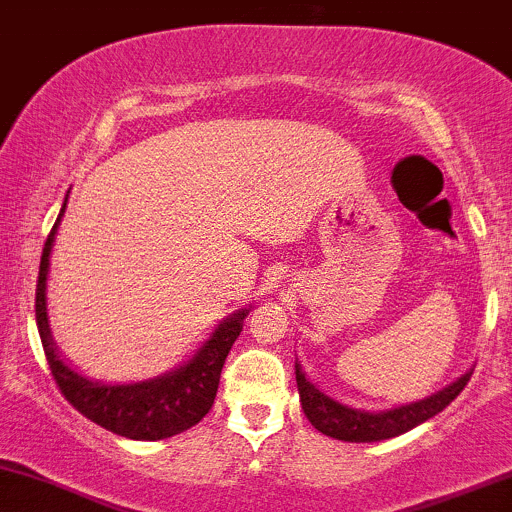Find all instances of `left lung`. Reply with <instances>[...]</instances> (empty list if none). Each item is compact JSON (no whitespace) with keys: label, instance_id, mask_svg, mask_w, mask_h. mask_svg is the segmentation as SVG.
Wrapping results in <instances>:
<instances>
[{"label":"left lung","instance_id":"left-lung-1","mask_svg":"<svg viewBox=\"0 0 512 512\" xmlns=\"http://www.w3.org/2000/svg\"><path fill=\"white\" fill-rule=\"evenodd\" d=\"M469 378H472V370H467L455 383L433 392L431 397L419 399V402H409L402 404V407L383 411H366L342 404L339 399L322 392L315 383H310V378H305L301 363L296 361V383L303 414L308 416V421L317 431L330 438L346 440V443H378V440L402 436V433L424 424L438 411L448 407L452 399L464 390Z\"/></svg>","mask_w":512,"mask_h":512}]
</instances>
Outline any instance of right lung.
Here are the masks:
<instances>
[{"label": "right lung", "instance_id": "add662e5", "mask_svg": "<svg viewBox=\"0 0 512 512\" xmlns=\"http://www.w3.org/2000/svg\"><path fill=\"white\" fill-rule=\"evenodd\" d=\"M67 199L69 192L50 236L45 240L38 289H35V322H38L40 342L48 356L52 378L62 395L69 399V404H74V409H79L93 424L108 428L117 436L132 440H163L178 436L209 414L216 390H219L221 368L233 342L243 332V320L248 317L250 308H240L223 317L207 342L195 351V356L168 373L139 380V383H103V380L86 378L72 363H67V358L55 346L48 320V293H45L52 243H55L64 209H67Z\"/></svg>", "mask_w": 512, "mask_h": 512}]
</instances>
